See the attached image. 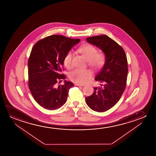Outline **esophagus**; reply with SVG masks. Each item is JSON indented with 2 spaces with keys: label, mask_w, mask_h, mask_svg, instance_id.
Here are the masks:
<instances>
[{
  "label": "esophagus",
  "mask_w": 156,
  "mask_h": 156,
  "mask_svg": "<svg viewBox=\"0 0 156 156\" xmlns=\"http://www.w3.org/2000/svg\"><path fill=\"white\" fill-rule=\"evenodd\" d=\"M75 85L76 86H85L84 84H80V83H76Z\"/></svg>",
  "instance_id": "esophagus-1"
}]
</instances>
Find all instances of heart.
Masks as SVG:
<instances>
[{"label": "heart", "instance_id": "heart-1", "mask_svg": "<svg viewBox=\"0 0 156 156\" xmlns=\"http://www.w3.org/2000/svg\"><path fill=\"white\" fill-rule=\"evenodd\" d=\"M78 51L88 60V65L95 70L101 68L105 63V54L103 52H98L96 47L91 44H86L78 48ZM73 53L69 51L64 56L63 64L67 68H70L72 64ZM91 77V73L88 70L76 69L71 71L69 75L71 80L83 83L88 80Z\"/></svg>", "mask_w": 156, "mask_h": 156}]
</instances>
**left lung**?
<instances>
[{
	"label": "left lung",
	"instance_id": "left-lung-1",
	"mask_svg": "<svg viewBox=\"0 0 156 156\" xmlns=\"http://www.w3.org/2000/svg\"><path fill=\"white\" fill-rule=\"evenodd\" d=\"M88 43L95 45L105 55V63L95 79L100 87L94 88L92 95L86 97L88 106L94 111L103 112L118 102L125 90L128 63L124 49L106 35L90 37Z\"/></svg>",
	"mask_w": 156,
	"mask_h": 156
}]
</instances>
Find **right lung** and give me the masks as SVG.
I'll return each mask as SVG.
<instances>
[{
    "label": "right lung",
    "instance_id": "obj_1",
    "mask_svg": "<svg viewBox=\"0 0 156 156\" xmlns=\"http://www.w3.org/2000/svg\"><path fill=\"white\" fill-rule=\"evenodd\" d=\"M80 41L55 34L41 39L34 46L28 60V86L41 107L54 110L66 102L73 83L65 80L64 85L56 84L66 78L60 73L64 56Z\"/></svg>",
    "mask_w": 156,
    "mask_h": 156
}]
</instances>
